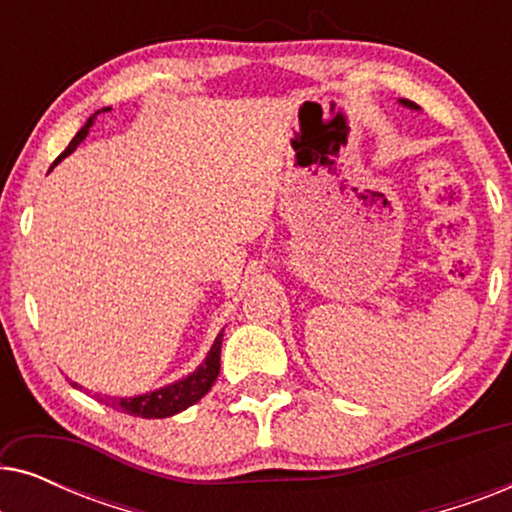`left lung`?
I'll return each instance as SVG.
<instances>
[{"instance_id": "1", "label": "left lung", "mask_w": 512, "mask_h": 512, "mask_svg": "<svg viewBox=\"0 0 512 512\" xmlns=\"http://www.w3.org/2000/svg\"><path fill=\"white\" fill-rule=\"evenodd\" d=\"M398 104H403V107H408V109H419L415 102H410V100H398Z\"/></svg>"}]
</instances>
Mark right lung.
<instances>
[{
  "label": "right lung",
  "mask_w": 512,
  "mask_h": 512,
  "mask_svg": "<svg viewBox=\"0 0 512 512\" xmlns=\"http://www.w3.org/2000/svg\"><path fill=\"white\" fill-rule=\"evenodd\" d=\"M104 111H111V107L95 111V114L86 121V125L76 132L72 142H69L67 149L60 153L58 160H55L53 165H58L62 158H67L69 153L76 151V146L86 139L90 128H93L95 118L104 114ZM221 342H223V331L216 335L214 345L209 347L205 361H202L200 366L193 370V373H188L186 377H181V380H177V382L165 384V387L146 391V394H139V396H104V398H100L97 394L95 396L100 398L104 405H109V408H114L118 412H128V415H135L142 419H163V417L177 415V412L191 408L193 403H198L200 398L205 396L209 389H212V384L216 382V377H219V368H221ZM72 384L74 387H79L76 382H72Z\"/></svg>",
  "instance_id": "right-lung-1"
}]
</instances>
